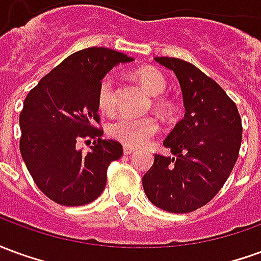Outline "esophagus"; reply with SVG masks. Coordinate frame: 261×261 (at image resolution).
Returning a JSON list of instances; mask_svg holds the SVG:
<instances>
[{
  "mask_svg": "<svg viewBox=\"0 0 261 261\" xmlns=\"http://www.w3.org/2000/svg\"><path fill=\"white\" fill-rule=\"evenodd\" d=\"M134 148L133 147H124L123 148V152H124V155H131V153H134Z\"/></svg>",
  "mask_w": 261,
  "mask_h": 261,
  "instance_id": "esophagus-1",
  "label": "esophagus"
}]
</instances>
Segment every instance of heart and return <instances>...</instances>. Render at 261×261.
Masks as SVG:
<instances>
[{
	"instance_id": "heart-1",
	"label": "heart",
	"mask_w": 261,
	"mask_h": 261,
	"mask_svg": "<svg viewBox=\"0 0 261 261\" xmlns=\"http://www.w3.org/2000/svg\"><path fill=\"white\" fill-rule=\"evenodd\" d=\"M137 78L148 93L161 96L166 91V80L164 74L156 68L145 67L137 71ZM97 106L103 113L112 114L117 108V91L116 80L112 74L105 75L97 88ZM155 106L161 112H166L169 105L164 99L156 97ZM159 131L158 120L151 116L147 117H130L121 116L108 125L109 136L127 147H144Z\"/></svg>"
}]
</instances>
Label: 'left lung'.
Wrapping results in <instances>:
<instances>
[{"label":"left lung","instance_id":"obj_1","mask_svg":"<svg viewBox=\"0 0 261 261\" xmlns=\"http://www.w3.org/2000/svg\"><path fill=\"white\" fill-rule=\"evenodd\" d=\"M155 61L177 76L186 113L164 141L172 156L155 153L142 187L153 205L192 213L211 201L229 177L241 148L242 120L235 102L196 65L175 57Z\"/></svg>","mask_w":261,"mask_h":261}]
</instances>
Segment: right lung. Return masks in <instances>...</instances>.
I'll return each instance as SVG.
<instances>
[{
    "label": "right lung",
    "mask_w": 261,
    "mask_h": 261,
    "mask_svg": "<svg viewBox=\"0 0 261 261\" xmlns=\"http://www.w3.org/2000/svg\"><path fill=\"white\" fill-rule=\"evenodd\" d=\"M133 61L106 47L71 54L32 89L19 114V148L36 186L57 204L85 205L102 194L110 162L123 155L121 144L103 140L97 88L119 63ZM92 138L91 152L74 147Z\"/></svg>",
    "instance_id": "obj_1"
}]
</instances>
